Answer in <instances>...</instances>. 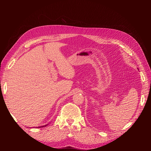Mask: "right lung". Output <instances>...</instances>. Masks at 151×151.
<instances>
[{
  "mask_svg": "<svg viewBox=\"0 0 151 151\" xmlns=\"http://www.w3.org/2000/svg\"><path fill=\"white\" fill-rule=\"evenodd\" d=\"M48 124H47V125H43V126H41V127H36V128H40V127H46L47 125H48Z\"/></svg>",
  "mask_w": 151,
  "mask_h": 151,
  "instance_id": "add662e5",
  "label": "right lung"
}]
</instances>
